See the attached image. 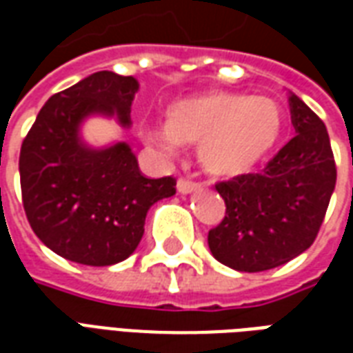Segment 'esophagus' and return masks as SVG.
<instances>
[{
  "instance_id": "34e87169",
  "label": "esophagus",
  "mask_w": 353,
  "mask_h": 353,
  "mask_svg": "<svg viewBox=\"0 0 353 353\" xmlns=\"http://www.w3.org/2000/svg\"><path fill=\"white\" fill-rule=\"evenodd\" d=\"M196 189H200V185L194 183V181H189V179H183V177L177 181V192H181V194H191Z\"/></svg>"
}]
</instances>
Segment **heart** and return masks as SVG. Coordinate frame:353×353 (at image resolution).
<instances>
[{
    "label": "heart",
    "instance_id": "heart-1",
    "mask_svg": "<svg viewBox=\"0 0 353 353\" xmlns=\"http://www.w3.org/2000/svg\"><path fill=\"white\" fill-rule=\"evenodd\" d=\"M283 134L285 113L278 101L227 90L174 101L164 109V126H141V138L164 157H176L181 143H199L202 166L223 179L259 168Z\"/></svg>",
    "mask_w": 353,
    "mask_h": 353
}]
</instances>
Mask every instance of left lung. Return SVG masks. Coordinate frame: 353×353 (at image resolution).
<instances>
[{
	"label": "left lung",
	"mask_w": 353,
	"mask_h": 353,
	"mask_svg": "<svg viewBox=\"0 0 353 353\" xmlns=\"http://www.w3.org/2000/svg\"><path fill=\"white\" fill-rule=\"evenodd\" d=\"M295 138L261 174L215 185L225 219L208 232L215 259L240 272H263L306 252L318 236L336 183L323 121L299 96H289Z\"/></svg>",
	"instance_id": "left-lung-1"
}]
</instances>
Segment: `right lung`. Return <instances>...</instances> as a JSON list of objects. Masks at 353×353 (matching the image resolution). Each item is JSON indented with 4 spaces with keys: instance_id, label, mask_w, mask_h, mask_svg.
I'll use <instances>...</instances> for the list:
<instances>
[{
    "instance_id": "obj_1",
    "label": "right lung",
    "mask_w": 353,
    "mask_h": 353,
    "mask_svg": "<svg viewBox=\"0 0 353 353\" xmlns=\"http://www.w3.org/2000/svg\"><path fill=\"white\" fill-rule=\"evenodd\" d=\"M138 81L113 72L88 75L50 96L20 147V189L30 227L73 263L109 266L130 257L149 208L176 194L172 176L149 179L124 141L92 149L79 138L88 115L130 124Z\"/></svg>"
}]
</instances>
